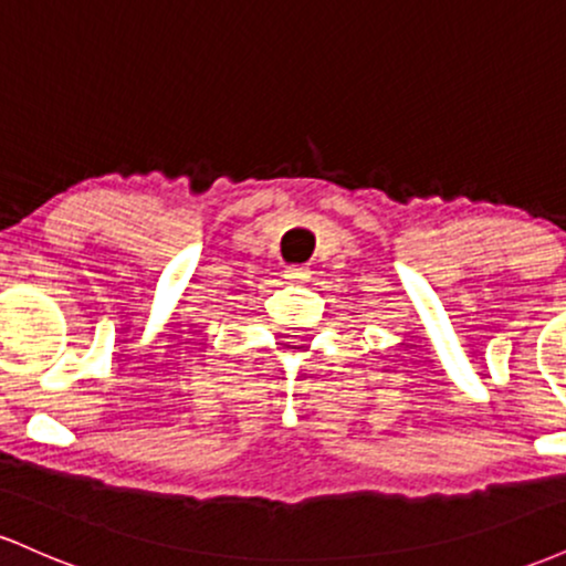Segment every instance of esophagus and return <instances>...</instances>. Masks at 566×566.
Returning <instances> with one entry per match:
<instances>
[{
    "label": "esophagus",
    "instance_id": "obj_1",
    "mask_svg": "<svg viewBox=\"0 0 566 566\" xmlns=\"http://www.w3.org/2000/svg\"><path fill=\"white\" fill-rule=\"evenodd\" d=\"M284 276H287L290 282H308L311 271H308V265H290V269L284 271Z\"/></svg>",
    "mask_w": 566,
    "mask_h": 566
}]
</instances>
